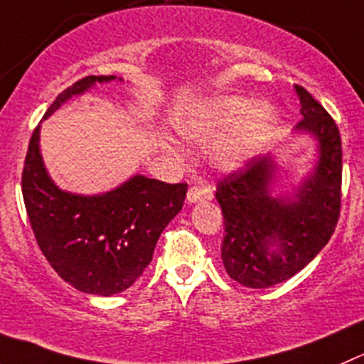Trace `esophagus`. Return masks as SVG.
<instances>
[{"label": "esophagus", "instance_id": "obj_1", "mask_svg": "<svg viewBox=\"0 0 364 364\" xmlns=\"http://www.w3.org/2000/svg\"><path fill=\"white\" fill-rule=\"evenodd\" d=\"M213 198V191L209 188H202V186H193L188 191V202L196 203L202 202V200H210Z\"/></svg>", "mask_w": 364, "mask_h": 364}]
</instances>
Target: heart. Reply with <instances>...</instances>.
I'll list each match as a JSON object with an SVG mask.
<instances>
[{
  "mask_svg": "<svg viewBox=\"0 0 364 364\" xmlns=\"http://www.w3.org/2000/svg\"><path fill=\"white\" fill-rule=\"evenodd\" d=\"M275 121V110L266 103L252 105L243 96H218L182 117L178 130L193 143H207L223 132L210 150V159L221 171H234L261 151Z\"/></svg>",
  "mask_w": 364,
  "mask_h": 364,
  "instance_id": "obj_1",
  "label": "heart"
}]
</instances>
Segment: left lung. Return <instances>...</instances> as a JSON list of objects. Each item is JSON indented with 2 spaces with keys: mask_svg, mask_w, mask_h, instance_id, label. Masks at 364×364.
<instances>
[{
  "mask_svg": "<svg viewBox=\"0 0 364 364\" xmlns=\"http://www.w3.org/2000/svg\"><path fill=\"white\" fill-rule=\"evenodd\" d=\"M302 121L295 127L318 141V162L293 196H272L277 164L269 154L220 180L225 237L221 259L230 279L262 289L306 268L334 232L341 207V137L331 114L295 85Z\"/></svg>",
  "mask_w": 364,
  "mask_h": 364,
  "instance_id": "8db88e82",
  "label": "left lung"
}]
</instances>
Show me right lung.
Segmentation results:
<instances>
[{"label": "right lung", "instance_id": "obj_1", "mask_svg": "<svg viewBox=\"0 0 364 364\" xmlns=\"http://www.w3.org/2000/svg\"><path fill=\"white\" fill-rule=\"evenodd\" d=\"M116 76H85L57 96L44 119L71 96ZM121 80V78H119ZM41 124L24 159L21 188L37 245L51 268L78 291L110 296L143 275L166 225L180 213L188 184L136 175L95 196L62 191L44 168Z\"/></svg>", "mask_w": 364, "mask_h": 364}]
</instances>
